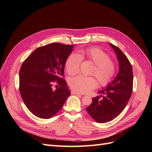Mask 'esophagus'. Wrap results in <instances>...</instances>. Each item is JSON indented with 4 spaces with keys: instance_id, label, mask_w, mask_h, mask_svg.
Instances as JSON below:
<instances>
[{
    "instance_id": "obj_1",
    "label": "esophagus",
    "mask_w": 152,
    "mask_h": 152,
    "mask_svg": "<svg viewBox=\"0 0 152 152\" xmlns=\"http://www.w3.org/2000/svg\"><path fill=\"white\" fill-rule=\"evenodd\" d=\"M72 94H78V95H82V93H79V92H77V91H72L71 92Z\"/></svg>"
}]
</instances>
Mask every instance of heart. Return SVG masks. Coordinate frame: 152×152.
<instances>
[{
    "label": "heart",
    "instance_id": "1",
    "mask_svg": "<svg viewBox=\"0 0 152 152\" xmlns=\"http://www.w3.org/2000/svg\"><path fill=\"white\" fill-rule=\"evenodd\" d=\"M82 59L93 62L94 68L92 74L97 79L101 86L108 84L115 72V66L108 55L98 48H89L82 50L78 54L72 53L67 58L65 66L70 75H74L79 72ZM71 88L79 93H88L97 86V80L93 77L82 75L72 78L69 80Z\"/></svg>",
    "mask_w": 152,
    "mask_h": 152
}]
</instances>
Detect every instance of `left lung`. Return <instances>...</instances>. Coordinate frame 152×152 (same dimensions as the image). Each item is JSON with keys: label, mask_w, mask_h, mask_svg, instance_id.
I'll use <instances>...</instances> for the list:
<instances>
[{"label": "left lung", "mask_w": 152, "mask_h": 152, "mask_svg": "<svg viewBox=\"0 0 152 152\" xmlns=\"http://www.w3.org/2000/svg\"><path fill=\"white\" fill-rule=\"evenodd\" d=\"M109 44L117 56L118 73L104 89L98 92L103 96L93 98V102L86 108L91 117L98 123L111 121L119 115L126 107L132 92L133 73L131 64L120 49L112 44Z\"/></svg>", "instance_id": "1"}]
</instances>
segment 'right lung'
Returning a JSON list of instances; mask_svg holds the SVG:
<instances>
[{"label": "right lung", "instance_id": "right-lung-1", "mask_svg": "<svg viewBox=\"0 0 152 152\" xmlns=\"http://www.w3.org/2000/svg\"><path fill=\"white\" fill-rule=\"evenodd\" d=\"M74 45L53 43L37 48L23 63L20 71V92L30 111L41 118H50L61 109L70 91L64 68ZM56 83L58 88L52 89Z\"/></svg>", "mask_w": 152, "mask_h": 152}]
</instances>
